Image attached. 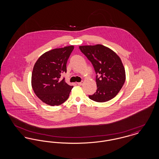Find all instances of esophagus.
<instances>
[{
    "label": "esophagus",
    "instance_id": "34e87169",
    "mask_svg": "<svg viewBox=\"0 0 159 159\" xmlns=\"http://www.w3.org/2000/svg\"><path fill=\"white\" fill-rule=\"evenodd\" d=\"M83 83H84V82H83V81H82V82H78L77 84H78L79 85H82Z\"/></svg>",
    "mask_w": 159,
    "mask_h": 159
}]
</instances>
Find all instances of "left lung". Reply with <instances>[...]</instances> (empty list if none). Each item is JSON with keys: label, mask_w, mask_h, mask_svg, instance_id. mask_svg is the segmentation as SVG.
Segmentation results:
<instances>
[{"label": "left lung", "mask_w": 159, "mask_h": 159, "mask_svg": "<svg viewBox=\"0 0 159 159\" xmlns=\"http://www.w3.org/2000/svg\"><path fill=\"white\" fill-rule=\"evenodd\" d=\"M81 52L92 64L96 74L97 89L89 98L104 102L114 98L124 84L125 70L120 58L113 50L102 45L80 46Z\"/></svg>", "instance_id": "left-lung-1"}]
</instances>
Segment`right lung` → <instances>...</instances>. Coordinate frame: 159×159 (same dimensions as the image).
Here are the masks:
<instances>
[{"label":"right lung","mask_w":159,"mask_h":159,"mask_svg":"<svg viewBox=\"0 0 159 159\" xmlns=\"http://www.w3.org/2000/svg\"><path fill=\"white\" fill-rule=\"evenodd\" d=\"M74 49V46L49 51L36 62L31 75V86L35 94L42 102L49 106H60L69 97L73 86L68 85L64 78L66 64Z\"/></svg>","instance_id":"add662e5"}]
</instances>
